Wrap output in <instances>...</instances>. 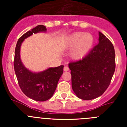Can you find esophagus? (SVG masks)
Masks as SVG:
<instances>
[{"label":"esophagus","instance_id":"34e87169","mask_svg":"<svg viewBox=\"0 0 127 127\" xmlns=\"http://www.w3.org/2000/svg\"><path fill=\"white\" fill-rule=\"evenodd\" d=\"M69 68L67 67V66H65V67H64V71L65 72L69 71Z\"/></svg>","mask_w":127,"mask_h":127}]
</instances>
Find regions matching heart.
<instances>
[{"label":"heart","mask_w":127,"mask_h":127,"mask_svg":"<svg viewBox=\"0 0 127 127\" xmlns=\"http://www.w3.org/2000/svg\"><path fill=\"white\" fill-rule=\"evenodd\" d=\"M94 42L92 35L89 33L84 34L82 32H75L70 35L65 41V47L71 48L74 46L72 51V56L78 58L84 56L88 52Z\"/></svg>","instance_id":"1"}]
</instances>
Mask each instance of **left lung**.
<instances>
[{
    "instance_id": "8db88e82",
    "label": "left lung",
    "mask_w": 127,
    "mask_h": 127,
    "mask_svg": "<svg viewBox=\"0 0 127 127\" xmlns=\"http://www.w3.org/2000/svg\"><path fill=\"white\" fill-rule=\"evenodd\" d=\"M98 43L84 57L69 64L72 88L78 98L92 100L108 88L115 70V51L113 44L101 32Z\"/></svg>"
}]
</instances>
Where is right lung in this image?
<instances>
[{
    "label": "right lung",
    "mask_w": 127,
    "mask_h": 127,
    "mask_svg": "<svg viewBox=\"0 0 127 127\" xmlns=\"http://www.w3.org/2000/svg\"><path fill=\"white\" fill-rule=\"evenodd\" d=\"M46 27L40 25L22 35L18 41L14 51V68L19 86L23 94L36 101H46L53 95L60 77L64 71V65L50 67L43 71L33 72L26 68L20 58V48L25 39L33 33L46 32Z\"/></svg>",
    "instance_id": "1"
}]
</instances>
